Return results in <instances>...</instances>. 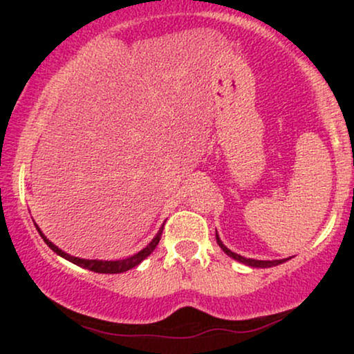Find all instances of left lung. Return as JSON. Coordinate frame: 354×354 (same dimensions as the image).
<instances>
[{"mask_svg": "<svg viewBox=\"0 0 354 354\" xmlns=\"http://www.w3.org/2000/svg\"><path fill=\"white\" fill-rule=\"evenodd\" d=\"M216 243L219 245V248H221V250L225 251V253L230 256V258L236 259V261L243 263V265H246V266H251V268H271V266H278V265H281V263L288 261V259H291V258H284V259H273V261H263V259L245 258V256H241V254H238V253H233V251H231L230 248H226L225 245H223V241H221V239H219L218 233H216Z\"/></svg>", "mask_w": 354, "mask_h": 354, "instance_id": "8db88e82", "label": "left lung"}]
</instances>
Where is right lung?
<instances>
[{"mask_svg": "<svg viewBox=\"0 0 354 354\" xmlns=\"http://www.w3.org/2000/svg\"><path fill=\"white\" fill-rule=\"evenodd\" d=\"M35 226H36V230H38L39 236L43 238V241L46 243V245L50 246L56 254L61 256V258L68 259V261H71L73 265H78L81 268H86V270H89V271H95V273L116 274V273H124V271H128V270H131V268L138 266L141 261H143V259H146L149 254L153 253V250L158 246V243H160L161 234H163V226L165 225L161 226L160 231H158V233H156V236L151 239V243H149L148 246L143 248V250H141V251H138L136 254L128 256V258H124V259H116V261H103V259H84V258H76V256H71V254L64 253L63 250H59L58 246L53 245L50 239L44 236L43 231L38 228V225H35Z\"/></svg>", "mask_w": 354, "mask_h": 354, "instance_id": "add662e5", "label": "right lung"}]
</instances>
